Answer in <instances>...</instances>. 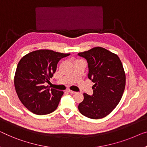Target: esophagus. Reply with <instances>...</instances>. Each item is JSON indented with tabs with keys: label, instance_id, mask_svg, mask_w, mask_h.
Wrapping results in <instances>:
<instances>
[{
	"label": "esophagus",
	"instance_id": "1",
	"mask_svg": "<svg viewBox=\"0 0 147 147\" xmlns=\"http://www.w3.org/2000/svg\"><path fill=\"white\" fill-rule=\"evenodd\" d=\"M67 91L69 92V93H71V94H75L76 93V92L73 91V90H67Z\"/></svg>",
	"mask_w": 147,
	"mask_h": 147
}]
</instances>
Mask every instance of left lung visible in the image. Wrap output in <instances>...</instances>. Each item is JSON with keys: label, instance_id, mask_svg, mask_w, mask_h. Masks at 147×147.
<instances>
[{"label": "left lung", "instance_id": "left-lung-1", "mask_svg": "<svg viewBox=\"0 0 147 147\" xmlns=\"http://www.w3.org/2000/svg\"><path fill=\"white\" fill-rule=\"evenodd\" d=\"M87 60L88 78L94 85L93 95L84 93V100L78 105L81 114L93 119L109 115L121 100L125 87V73L117 55L100 47L78 53Z\"/></svg>", "mask_w": 147, "mask_h": 147}]
</instances>
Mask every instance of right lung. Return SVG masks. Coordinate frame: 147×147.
Here are the masks:
<instances>
[{"mask_svg":"<svg viewBox=\"0 0 147 147\" xmlns=\"http://www.w3.org/2000/svg\"><path fill=\"white\" fill-rule=\"evenodd\" d=\"M70 53L49 49L36 50L26 54L19 61L14 75V86L20 100L28 110L45 115L58 107L63 92L45 86L55 73L61 59Z\"/></svg>","mask_w":147,"mask_h":147,"instance_id":"add662e5","label":"right lung"}]
</instances>
